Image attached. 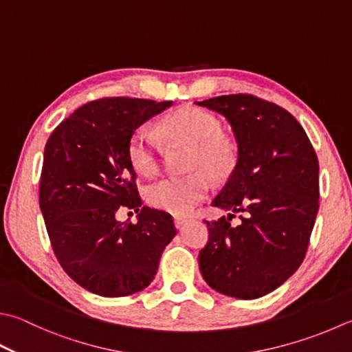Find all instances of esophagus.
Returning a JSON list of instances; mask_svg holds the SVG:
<instances>
[{"instance_id": "1", "label": "esophagus", "mask_w": 352, "mask_h": 352, "mask_svg": "<svg viewBox=\"0 0 352 352\" xmlns=\"http://www.w3.org/2000/svg\"><path fill=\"white\" fill-rule=\"evenodd\" d=\"M187 222H188L187 217H175V227L177 230H182L184 225H187Z\"/></svg>"}]
</instances>
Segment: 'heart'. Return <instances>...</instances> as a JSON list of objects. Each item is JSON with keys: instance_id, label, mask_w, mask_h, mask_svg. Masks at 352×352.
<instances>
[{"instance_id": "1", "label": "heart", "mask_w": 352, "mask_h": 352, "mask_svg": "<svg viewBox=\"0 0 352 352\" xmlns=\"http://www.w3.org/2000/svg\"><path fill=\"white\" fill-rule=\"evenodd\" d=\"M164 133L177 142L193 147L188 168L196 170L182 177H165L147 190V201L157 210L170 214H188L207 197L211 188L208 170L213 177L227 176L234 165L228 142L219 136L221 124L208 111L184 107L164 121ZM129 159L135 170L144 176L155 175L161 164L156 136L147 125L133 131L129 141Z\"/></svg>"}]
</instances>
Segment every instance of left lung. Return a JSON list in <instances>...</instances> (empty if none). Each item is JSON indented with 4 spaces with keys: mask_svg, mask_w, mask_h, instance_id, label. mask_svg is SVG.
Masks as SVG:
<instances>
[{
    "mask_svg": "<svg viewBox=\"0 0 352 352\" xmlns=\"http://www.w3.org/2000/svg\"><path fill=\"white\" fill-rule=\"evenodd\" d=\"M222 115L237 142V162L211 202L227 217L205 222L199 253L204 280L217 293L251 300L271 293L300 267L319 210V161L287 110L251 95L196 102ZM234 212L243 222L233 228Z\"/></svg>",
    "mask_w": 352,
    "mask_h": 352,
    "instance_id": "obj_1",
    "label": "left lung"
}]
</instances>
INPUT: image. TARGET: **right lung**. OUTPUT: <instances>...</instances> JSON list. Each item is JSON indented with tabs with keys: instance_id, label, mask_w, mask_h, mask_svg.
Returning <instances> with one entry per match:
<instances>
[{
	"instance_id": "right-lung-1",
	"label": "right lung",
	"mask_w": 352,
	"mask_h": 352,
	"mask_svg": "<svg viewBox=\"0 0 352 352\" xmlns=\"http://www.w3.org/2000/svg\"><path fill=\"white\" fill-rule=\"evenodd\" d=\"M173 101L104 98L73 111L44 148L39 208L58 262L78 285L104 297L139 293L155 279L173 217L142 207L136 224L118 223L121 204L141 207L129 159L133 131Z\"/></svg>"
}]
</instances>
